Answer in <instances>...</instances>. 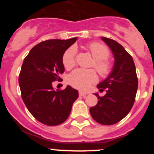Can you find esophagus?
I'll list each match as a JSON object with an SVG mask.
<instances>
[{
    "mask_svg": "<svg viewBox=\"0 0 154 154\" xmlns=\"http://www.w3.org/2000/svg\"><path fill=\"white\" fill-rule=\"evenodd\" d=\"M79 93L80 96H85L87 95V92H82V91H79Z\"/></svg>",
    "mask_w": 154,
    "mask_h": 154,
    "instance_id": "34e87169",
    "label": "esophagus"
}]
</instances>
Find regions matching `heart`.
<instances>
[{
    "label": "heart",
    "mask_w": 154,
    "mask_h": 154,
    "mask_svg": "<svg viewBox=\"0 0 154 154\" xmlns=\"http://www.w3.org/2000/svg\"><path fill=\"white\" fill-rule=\"evenodd\" d=\"M89 51L94 62L92 63L96 70L99 75L106 77L112 71V65L106 61L109 56V50L103 45L100 43H91L88 45ZM76 49L75 47H70L64 53L62 57V63L66 69H72L75 65ZM68 83L76 89L81 90H86L89 89L92 84L97 81V75L96 72L92 69L85 70V69H78L73 71L67 79Z\"/></svg>",
    "instance_id": "heart-1"
}]
</instances>
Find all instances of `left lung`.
<instances>
[{"mask_svg": "<svg viewBox=\"0 0 154 154\" xmlns=\"http://www.w3.org/2000/svg\"><path fill=\"white\" fill-rule=\"evenodd\" d=\"M101 39L112 51L114 64L108 77L97 85L99 92L106 90V93L103 97L95 93L99 101L89 112L97 123L112 125L130 112L135 101L138 79L133 58L124 48L112 39Z\"/></svg>", "mask_w": 154, "mask_h": 154, "instance_id": "left-lung-1", "label": "left lung"}]
</instances>
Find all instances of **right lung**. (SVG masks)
Returning a JSON list of instances; mask_svg holds the SVG:
<instances>
[{
    "label": "right lung",
    "mask_w": 154,
    "mask_h": 154,
    "mask_svg": "<svg viewBox=\"0 0 154 154\" xmlns=\"http://www.w3.org/2000/svg\"><path fill=\"white\" fill-rule=\"evenodd\" d=\"M77 38L42 42L32 48L24 58L19 75L21 97L34 117L47 126H57L69 117L79 97L78 90L67 85L56 91L52 82L65 71L62 57Z\"/></svg>",
    "instance_id": "obj_1"
}]
</instances>
